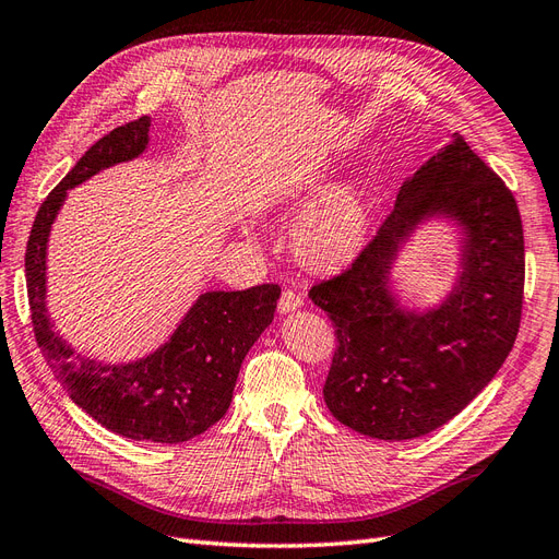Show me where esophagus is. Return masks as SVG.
Instances as JSON below:
<instances>
[{"mask_svg":"<svg viewBox=\"0 0 559 559\" xmlns=\"http://www.w3.org/2000/svg\"><path fill=\"white\" fill-rule=\"evenodd\" d=\"M300 306H302V296H300V294H296V292H292V289L282 292L280 302H277V310H280V314L296 312Z\"/></svg>","mask_w":559,"mask_h":559,"instance_id":"34e87169","label":"esophagus"}]
</instances>
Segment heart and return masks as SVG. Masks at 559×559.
Listing matches in <instances>:
<instances>
[{"mask_svg": "<svg viewBox=\"0 0 559 559\" xmlns=\"http://www.w3.org/2000/svg\"><path fill=\"white\" fill-rule=\"evenodd\" d=\"M306 198L317 202L292 228L296 259L312 270H333L359 257L373 228V202L366 183L317 181Z\"/></svg>", "mask_w": 559, "mask_h": 559, "instance_id": "obj_1", "label": "heart"}]
</instances>
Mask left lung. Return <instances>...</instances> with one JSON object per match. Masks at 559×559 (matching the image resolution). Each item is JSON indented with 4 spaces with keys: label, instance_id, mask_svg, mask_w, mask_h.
<instances>
[{
    "label": "left lung",
    "instance_id": "8db88e82",
    "mask_svg": "<svg viewBox=\"0 0 559 559\" xmlns=\"http://www.w3.org/2000/svg\"><path fill=\"white\" fill-rule=\"evenodd\" d=\"M431 217L461 226V275L443 304L408 311L391 292V267L409 235ZM522 292L515 198L454 132L403 181L392 214L357 261L308 294L337 337L324 384L331 415L380 441H411L443 427L509 357Z\"/></svg>",
    "mask_w": 559,
    "mask_h": 559
}]
</instances>
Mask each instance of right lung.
Listing matches in <instances>:
<instances>
[{
    "instance_id": "obj_1",
    "label": "right lung",
    "mask_w": 559,
    "mask_h": 559,
    "mask_svg": "<svg viewBox=\"0 0 559 559\" xmlns=\"http://www.w3.org/2000/svg\"><path fill=\"white\" fill-rule=\"evenodd\" d=\"M148 126L151 118L142 116L105 134L48 193L27 240L25 277L37 345L79 408L132 441L183 443L226 415L247 352L273 324L282 294L277 284L200 294L170 341L128 364H103L74 352L46 308L48 235L67 191L99 170L142 156Z\"/></svg>"
}]
</instances>
